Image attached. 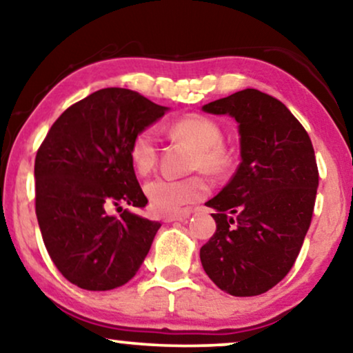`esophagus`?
<instances>
[{
	"label": "esophagus",
	"mask_w": 353,
	"mask_h": 353,
	"mask_svg": "<svg viewBox=\"0 0 353 353\" xmlns=\"http://www.w3.org/2000/svg\"><path fill=\"white\" fill-rule=\"evenodd\" d=\"M188 219H190V212H181V214L165 215L163 216V221H165V223H170V221H185Z\"/></svg>",
	"instance_id": "obj_1"
}]
</instances>
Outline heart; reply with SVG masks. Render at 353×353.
<instances>
[{"label":"heart","instance_id":"1","mask_svg":"<svg viewBox=\"0 0 353 353\" xmlns=\"http://www.w3.org/2000/svg\"><path fill=\"white\" fill-rule=\"evenodd\" d=\"M168 134L183 139L196 148L192 156V170H204L214 176L225 175L230 170L231 152L223 146V130L214 119L202 114H188L168 127ZM159 146L154 130H141L133 138L130 157L139 175H146L157 163ZM209 192V181L204 175L188 178L157 176L146 185L149 204L156 212H175L192 202L201 201Z\"/></svg>","mask_w":353,"mask_h":353}]
</instances>
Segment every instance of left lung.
<instances>
[{
	"label": "left lung",
	"mask_w": 353,
	"mask_h": 353,
	"mask_svg": "<svg viewBox=\"0 0 353 353\" xmlns=\"http://www.w3.org/2000/svg\"><path fill=\"white\" fill-rule=\"evenodd\" d=\"M239 123L241 163L228 185L205 202L216 230L201 262L221 291L267 292L296 262L312 223L318 167L310 137L286 105L245 88L205 104Z\"/></svg>",
	"instance_id": "obj_1"
}]
</instances>
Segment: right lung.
I'll return each mask as SVG.
<instances>
[{"instance_id": "right-lung-1", "label": "right lung", "mask_w": 353, "mask_h": 353, "mask_svg": "<svg viewBox=\"0 0 353 353\" xmlns=\"http://www.w3.org/2000/svg\"><path fill=\"white\" fill-rule=\"evenodd\" d=\"M167 109L127 88L94 91L65 109L38 148V225L51 260L75 286H123L146 259L161 223L108 210L148 204L130 146Z\"/></svg>"}]
</instances>
